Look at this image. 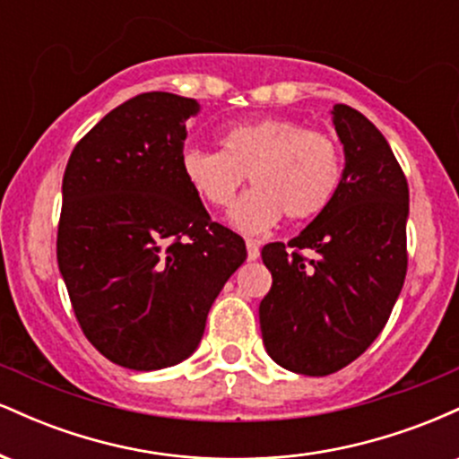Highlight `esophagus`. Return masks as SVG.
Listing matches in <instances>:
<instances>
[{
    "mask_svg": "<svg viewBox=\"0 0 459 459\" xmlns=\"http://www.w3.org/2000/svg\"><path fill=\"white\" fill-rule=\"evenodd\" d=\"M246 247H247V261H256V259H259V255H261L259 241L247 239V241H246Z\"/></svg>",
    "mask_w": 459,
    "mask_h": 459,
    "instance_id": "esophagus-1",
    "label": "esophagus"
}]
</instances>
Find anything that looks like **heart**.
<instances>
[{
  "label": "heart",
  "instance_id": "heart-1",
  "mask_svg": "<svg viewBox=\"0 0 459 459\" xmlns=\"http://www.w3.org/2000/svg\"><path fill=\"white\" fill-rule=\"evenodd\" d=\"M181 170L209 207L233 203L246 175L255 187L230 209V224L256 235L287 220H308L334 196L341 183V146L330 134L281 116L237 125L222 135V151L189 146Z\"/></svg>",
  "mask_w": 459,
  "mask_h": 459
}]
</instances>
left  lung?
<instances>
[{
    "mask_svg": "<svg viewBox=\"0 0 459 459\" xmlns=\"http://www.w3.org/2000/svg\"><path fill=\"white\" fill-rule=\"evenodd\" d=\"M345 170L334 196L291 241L261 250L272 289L259 319L267 354L302 376L354 362L384 330L408 270V181L371 120L336 105Z\"/></svg>",
    "mask_w": 459,
    "mask_h": 459,
    "instance_id": "obj_1",
    "label": "left lung"
}]
</instances>
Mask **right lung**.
<instances>
[{"instance_id":"obj_1","label":"right lung","mask_w":459,"mask_h":459,"mask_svg":"<svg viewBox=\"0 0 459 459\" xmlns=\"http://www.w3.org/2000/svg\"><path fill=\"white\" fill-rule=\"evenodd\" d=\"M194 99L142 92L77 142L62 178L57 267L86 339L134 371L194 354L209 308L246 261L181 170Z\"/></svg>"}]
</instances>
